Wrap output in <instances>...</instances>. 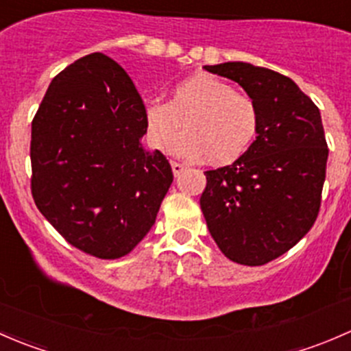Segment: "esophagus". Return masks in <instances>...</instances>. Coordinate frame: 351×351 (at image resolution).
<instances>
[{"label":"esophagus","instance_id":"1","mask_svg":"<svg viewBox=\"0 0 351 351\" xmlns=\"http://www.w3.org/2000/svg\"><path fill=\"white\" fill-rule=\"evenodd\" d=\"M171 169H173V175L178 176L180 173L185 169V165H182V162H176V161H171Z\"/></svg>","mask_w":351,"mask_h":351}]
</instances>
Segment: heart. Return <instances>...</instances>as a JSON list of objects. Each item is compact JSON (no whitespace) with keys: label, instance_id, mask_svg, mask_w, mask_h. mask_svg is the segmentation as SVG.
Listing matches in <instances>:
<instances>
[{"label":"heart","instance_id":"1","mask_svg":"<svg viewBox=\"0 0 351 351\" xmlns=\"http://www.w3.org/2000/svg\"><path fill=\"white\" fill-rule=\"evenodd\" d=\"M185 158H202L215 166L238 161L253 146L260 129V110L247 95L208 73H195L178 81L169 101L144 105V123L149 143Z\"/></svg>","mask_w":351,"mask_h":351}]
</instances>
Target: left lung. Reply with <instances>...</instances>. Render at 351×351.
I'll list each match as a JSON object with an SVG mask.
<instances>
[{
    "instance_id": "1",
    "label": "left lung",
    "mask_w": 351,
    "mask_h": 351,
    "mask_svg": "<svg viewBox=\"0 0 351 351\" xmlns=\"http://www.w3.org/2000/svg\"><path fill=\"white\" fill-rule=\"evenodd\" d=\"M236 81L260 110L247 153L205 171L200 208L219 250L260 267L309 232L321 207L328 144L319 108L290 77L247 62L205 66Z\"/></svg>"
}]
</instances>
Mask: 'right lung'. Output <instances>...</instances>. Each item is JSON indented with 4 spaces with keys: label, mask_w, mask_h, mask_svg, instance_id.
Wrapping results in <instances>:
<instances>
[{
    "label": "right lung",
    "mask_w": 351,
    "mask_h": 351,
    "mask_svg": "<svg viewBox=\"0 0 351 351\" xmlns=\"http://www.w3.org/2000/svg\"><path fill=\"white\" fill-rule=\"evenodd\" d=\"M144 134L143 98L108 56L77 59L49 84L32 120L30 189L71 246L117 260L153 228L173 171Z\"/></svg>",
    "instance_id": "1"
}]
</instances>
